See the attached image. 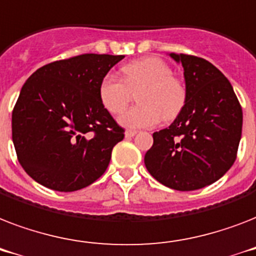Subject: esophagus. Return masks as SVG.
<instances>
[{
    "mask_svg": "<svg viewBox=\"0 0 256 256\" xmlns=\"http://www.w3.org/2000/svg\"><path fill=\"white\" fill-rule=\"evenodd\" d=\"M136 130H128V132H124V136H126V138H132V136H136Z\"/></svg>",
    "mask_w": 256,
    "mask_h": 256,
    "instance_id": "34e87169",
    "label": "esophagus"
}]
</instances>
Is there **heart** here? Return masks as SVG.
<instances>
[{
    "label": "heart",
    "instance_id": "1",
    "mask_svg": "<svg viewBox=\"0 0 256 256\" xmlns=\"http://www.w3.org/2000/svg\"><path fill=\"white\" fill-rule=\"evenodd\" d=\"M171 68L160 58L144 57L122 68V79L106 74L100 80L98 96L110 114H120L136 92L140 104L120 116V124L128 128H148L160 120L170 122L182 112L187 88L180 78L171 76Z\"/></svg>",
    "mask_w": 256,
    "mask_h": 256
}]
</instances>
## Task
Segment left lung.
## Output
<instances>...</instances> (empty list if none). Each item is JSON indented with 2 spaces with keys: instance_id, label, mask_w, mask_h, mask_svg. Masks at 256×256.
<instances>
[{
  "instance_id": "8db88e82",
  "label": "left lung",
  "mask_w": 256,
  "mask_h": 256,
  "mask_svg": "<svg viewBox=\"0 0 256 256\" xmlns=\"http://www.w3.org/2000/svg\"><path fill=\"white\" fill-rule=\"evenodd\" d=\"M170 57L183 66L187 100L168 128L152 134L144 164L164 186L198 190L216 182L234 164L242 136V106L230 81L212 64L188 54Z\"/></svg>"
}]
</instances>
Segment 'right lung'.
<instances>
[{
  "label": "right lung",
  "instance_id": "right-lung-1",
  "mask_svg": "<svg viewBox=\"0 0 256 256\" xmlns=\"http://www.w3.org/2000/svg\"><path fill=\"white\" fill-rule=\"evenodd\" d=\"M124 56L81 54L52 62L24 84L12 114L22 168L56 191L81 190L104 174L124 130L102 106L100 80Z\"/></svg>",
  "mask_w": 256,
  "mask_h": 256
}]
</instances>
